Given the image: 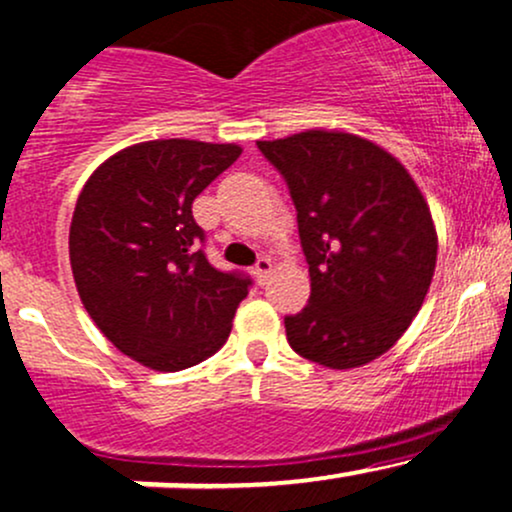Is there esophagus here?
I'll return each mask as SVG.
<instances>
[{"instance_id": "34e87169", "label": "esophagus", "mask_w": 512, "mask_h": 512, "mask_svg": "<svg viewBox=\"0 0 512 512\" xmlns=\"http://www.w3.org/2000/svg\"><path fill=\"white\" fill-rule=\"evenodd\" d=\"M252 274L257 277V282L267 284V277L272 274V260H269V257H260V260L255 262V267H252Z\"/></svg>"}]
</instances>
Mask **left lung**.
<instances>
[{"label": "left lung", "mask_w": 512, "mask_h": 512, "mask_svg": "<svg viewBox=\"0 0 512 512\" xmlns=\"http://www.w3.org/2000/svg\"><path fill=\"white\" fill-rule=\"evenodd\" d=\"M296 206L311 299L284 318L291 350L330 369L372 362L423 306L437 233L418 184L384 148L352 133L257 140Z\"/></svg>", "instance_id": "1"}]
</instances>
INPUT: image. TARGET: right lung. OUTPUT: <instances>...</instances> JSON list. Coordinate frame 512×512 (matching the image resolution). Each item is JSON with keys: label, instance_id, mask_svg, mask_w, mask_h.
I'll use <instances>...</instances> for the list:
<instances>
[{"label": "right lung", "instance_id": "add662e5", "mask_svg": "<svg viewBox=\"0 0 512 512\" xmlns=\"http://www.w3.org/2000/svg\"><path fill=\"white\" fill-rule=\"evenodd\" d=\"M243 150L148 140L111 155L84 184L70 226L80 299L123 355L179 372L221 350L252 279L206 260L192 204Z\"/></svg>", "mask_w": 512, "mask_h": 512}]
</instances>
